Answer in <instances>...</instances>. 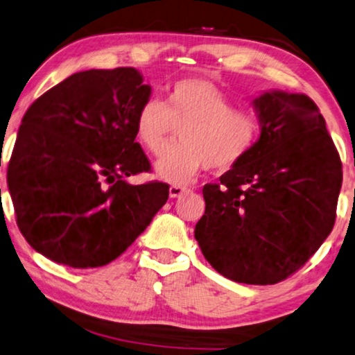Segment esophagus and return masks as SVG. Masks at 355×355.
Listing matches in <instances>:
<instances>
[{"mask_svg": "<svg viewBox=\"0 0 355 355\" xmlns=\"http://www.w3.org/2000/svg\"><path fill=\"white\" fill-rule=\"evenodd\" d=\"M189 192L187 187H182V185H171L170 187V196L171 198H179V196Z\"/></svg>", "mask_w": 355, "mask_h": 355, "instance_id": "obj_1", "label": "esophagus"}]
</instances>
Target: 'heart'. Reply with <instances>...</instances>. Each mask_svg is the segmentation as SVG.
I'll use <instances>...</instances> for the list:
<instances>
[{"label":"heart","instance_id":"obj_1","mask_svg":"<svg viewBox=\"0 0 355 355\" xmlns=\"http://www.w3.org/2000/svg\"><path fill=\"white\" fill-rule=\"evenodd\" d=\"M174 127H182L181 144L154 165L157 176L171 184L190 182L203 168L230 170L252 150L260 128L252 112L233 109L219 87L201 78L179 80L165 103L146 101L135 121L136 136L154 155L165 149Z\"/></svg>","mask_w":355,"mask_h":355}]
</instances>
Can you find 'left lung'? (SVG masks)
I'll list each match as a JSON object with an SVG mask.
<instances>
[{"label":"left lung","instance_id":"8db88e82","mask_svg":"<svg viewBox=\"0 0 355 355\" xmlns=\"http://www.w3.org/2000/svg\"><path fill=\"white\" fill-rule=\"evenodd\" d=\"M252 106L259 139L220 184L203 187L195 239L222 276L266 286L295 272L329 236L343 171L309 96L268 90Z\"/></svg>","mask_w":355,"mask_h":355}]
</instances>
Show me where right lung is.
<instances>
[{"label": "right lung", "instance_id": "right-lung-1", "mask_svg": "<svg viewBox=\"0 0 355 355\" xmlns=\"http://www.w3.org/2000/svg\"><path fill=\"white\" fill-rule=\"evenodd\" d=\"M135 68L69 76L25 112L8 166L17 225L57 263L96 268L116 260L168 200V185H133L150 170L135 121L152 89Z\"/></svg>", "mask_w": 355, "mask_h": 355}]
</instances>
